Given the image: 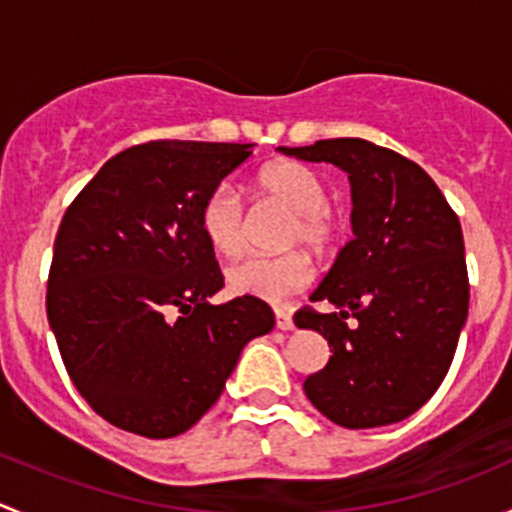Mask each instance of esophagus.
<instances>
[{"mask_svg":"<svg viewBox=\"0 0 512 512\" xmlns=\"http://www.w3.org/2000/svg\"><path fill=\"white\" fill-rule=\"evenodd\" d=\"M275 324H277V329H282V332H287V329L294 327L292 314H289L287 309H275Z\"/></svg>","mask_w":512,"mask_h":512,"instance_id":"34e87169","label":"esophagus"}]
</instances>
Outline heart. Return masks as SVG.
I'll return each mask as SVG.
<instances>
[{"mask_svg":"<svg viewBox=\"0 0 512 512\" xmlns=\"http://www.w3.org/2000/svg\"><path fill=\"white\" fill-rule=\"evenodd\" d=\"M257 193L289 213L287 245L324 250L337 232V215L329 208V188L322 175L297 160H275L255 178ZM200 230L215 255L237 257L247 245V215L240 193L230 183L215 185L200 208ZM314 270L299 252L252 255L227 270V285L235 294L285 302L312 282Z\"/></svg>","mask_w":512,"mask_h":512,"instance_id":"b5f03b06","label":"heart"}]
</instances>
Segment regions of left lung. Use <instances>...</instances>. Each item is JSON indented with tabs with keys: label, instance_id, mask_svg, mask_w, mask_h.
Instances as JSON below:
<instances>
[{
	"label": "left lung",
	"instance_id": "1",
	"mask_svg": "<svg viewBox=\"0 0 512 512\" xmlns=\"http://www.w3.org/2000/svg\"><path fill=\"white\" fill-rule=\"evenodd\" d=\"M280 151L347 170L354 203V240L309 297L337 312L294 314L297 327L314 329L332 347L327 366L304 381V394L344 428L401 421L446 379L468 317L458 215L421 165L364 138Z\"/></svg>",
	"mask_w": 512,
	"mask_h": 512
}]
</instances>
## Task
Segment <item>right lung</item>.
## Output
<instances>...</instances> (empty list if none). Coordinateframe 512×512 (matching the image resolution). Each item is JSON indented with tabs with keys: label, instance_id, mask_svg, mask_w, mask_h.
Listing matches in <instances>:
<instances>
[{
	"label": "right lung",
	"instance_id": "1",
	"mask_svg": "<svg viewBox=\"0 0 512 512\" xmlns=\"http://www.w3.org/2000/svg\"><path fill=\"white\" fill-rule=\"evenodd\" d=\"M250 156L252 143H138L66 208L46 317L76 391L123 431H188L220 399L242 347L275 327L262 299L208 304L225 280L200 208Z\"/></svg>",
	"mask_w": 512,
	"mask_h": 512
}]
</instances>
